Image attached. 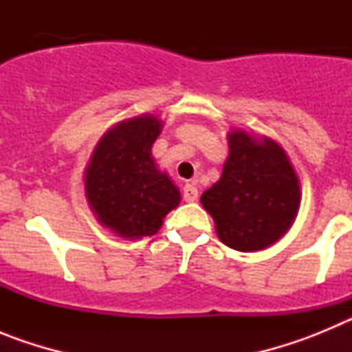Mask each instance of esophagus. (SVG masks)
<instances>
[{
  "mask_svg": "<svg viewBox=\"0 0 352 352\" xmlns=\"http://www.w3.org/2000/svg\"><path fill=\"white\" fill-rule=\"evenodd\" d=\"M199 197V192L197 188H195L192 183H186L185 186H183V199H185L186 203H195Z\"/></svg>",
  "mask_w": 352,
  "mask_h": 352,
  "instance_id": "1",
  "label": "esophagus"
}]
</instances>
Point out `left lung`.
Instances as JSON below:
<instances>
[{
  "label": "left lung",
  "mask_w": 352,
  "mask_h": 352,
  "mask_svg": "<svg viewBox=\"0 0 352 352\" xmlns=\"http://www.w3.org/2000/svg\"><path fill=\"white\" fill-rule=\"evenodd\" d=\"M222 176L201 195L220 241L239 252L264 250L289 231L301 192L291 160L273 139L232 130Z\"/></svg>",
  "instance_id": "8db88e82"
}]
</instances>
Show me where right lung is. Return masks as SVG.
Returning a JSON list of instances; mask_svg holds the SVG:
<instances>
[{
  "instance_id": "obj_1",
  "label": "right lung",
  "mask_w": 352,
  "mask_h": 352,
  "mask_svg": "<svg viewBox=\"0 0 352 352\" xmlns=\"http://www.w3.org/2000/svg\"><path fill=\"white\" fill-rule=\"evenodd\" d=\"M160 130L162 121L151 114L120 121L98 141L84 170L86 199L96 220L121 238L153 236L182 199L151 157Z\"/></svg>"
}]
</instances>
